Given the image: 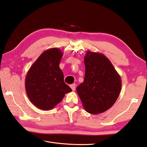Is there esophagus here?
I'll list each match as a JSON object with an SVG mask.
<instances>
[{
    "mask_svg": "<svg viewBox=\"0 0 147 147\" xmlns=\"http://www.w3.org/2000/svg\"><path fill=\"white\" fill-rule=\"evenodd\" d=\"M70 87L71 88V89H72L73 91H74L75 90H76V84H71L70 86Z\"/></svg>",
    "mask_w": 147,
    "mask_h": 147,
    "instance_id": "1",
    "label": "esophagus"
}]
</instances>
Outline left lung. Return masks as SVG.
<instances>
[{
  "label": "left lung",
  "instance_id": "left-lung-1",
  "mask_svg": "<svg viewBox=\"0 0 147 147\" xmlns=\"http://www.w3.org/2000/svg\"><path fill=\"white\" fill-rule=\"evenodd\" d=\"M84 82L77 92L88 113L98 114L111 108L121 91V77L110 61L102 53L86 52Z\"/></svg>",
  "mask_w": 147,
  "mask_h": 147
}]
</instances>
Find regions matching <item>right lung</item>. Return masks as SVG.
Returning a JSON list of instances; mask_svg holds the SVG:
<instances>
[{
  "label": "right lung",
  "mask_w": 147,
  "mask_h": 147,
  "mask_svg": "<svg viewBox=\"0 0 147 147\" xmlns=\"http://www.w3.org/2000/svg\"><path fill=\"white\" fill-rule=\"evenodd\" d=\"M63 53L60 49L44 51L30 68L25 77V89L32 103L43 110L53 109L71 89L64 82L59 63Z\"/></svg>",
  "instance_id": "1"
}]
</instances>
